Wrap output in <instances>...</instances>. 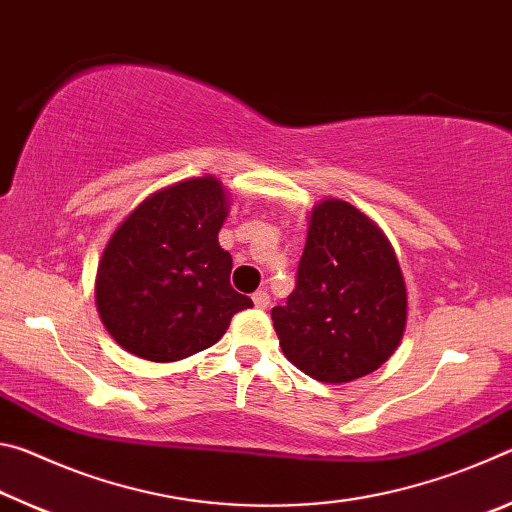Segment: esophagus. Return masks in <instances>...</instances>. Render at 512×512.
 Segmentation results:
<instances>
[{"instance_id": "1", "label": "esophagus", "mask_w": 512, "mask_h": 512, "mask_svg": "<svg viewBox=\"0 0 512 512\" xmlns=\"http://www.w3.org/2000/svg\"><path fill=\"white\" fill-rule=\"evenodd\" d=\"M253 302H255L257 309H266L268 305H271V296H268V291H255Z\"/></svg>"}]
</instances>
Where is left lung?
Returning <instances> with one entry per match:
<instances>
[{"label": "left lung", "mask_w": 512, "mask_h": 512, "mask_svg": "<svg viewBox=\"0 0 512 512\" xmlns=\"http://www.w3.org/2000/svg\"><path fill=\"white\" fill-rule=\"evenodd\" d=\"M271 316L284 357L305 375L343 384L377 370L406 325L404 277L384 232L350 203H318L296 289Z\"/></svg>", "instance_id": "8db88e82"}]
</instances>
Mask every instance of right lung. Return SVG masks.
I'll return each mask as SVG.
<instances>
[{
    "label": "right lung",
    "mask_w": 512,
    "mask_h": 512,
    "mask_svg": "<svg viewBox=\"0 0 512 512\" xmlns=\"http://www.w3.org/2000/svg\"><path fill=\"white\" fill-rule=\"evenodd\" d=\"M225 214L221 183L203 176L155 192L115 230L94 293L126 352L158 363L192 357L253 307L230 284L232 257L219 246Z\"/></svg>",
    "instance_id": "1"
}]
</instances>
